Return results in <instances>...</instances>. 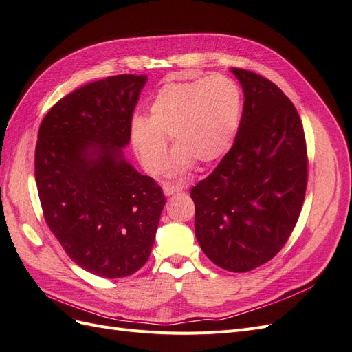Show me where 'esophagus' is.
<instances>
[{"instance_id":"esophagus-1","label":"esophagus","mask_w":352,"mask_h":352,"mask_svg":"<svg viewBox=\"0 0 352 352\" xmlns=\"http://www.w3.org/2000/svg\"><path fill=\"white\" fill-rule=\"evenodd\" d=\"M181 190H183V187L178 186V184H165L164 186L165 196H173V195H175V192H178Z\"/></svg>"}]
</instances>
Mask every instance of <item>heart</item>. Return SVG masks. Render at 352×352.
Instances as JSON below:
<instances>
[{"mask_svg":"<svg viewBox=\"0 0 352 352\" xmlns=\"http://www.w3.org/2000/svg\"><path fill=\"white\" fill-rule=\"evenodd\" d=\"M243 108L241 89L230 77L168 83L153 98L147 120L133 118V149L146 171L157 174L166 161V139H171L175 151L168 173L184 174L195 162H214L231 149Z\"/></svg>","mask_w":352,"mask_h":352,"instance_id":"b5f03b06","label":"heart"}]
</instances>
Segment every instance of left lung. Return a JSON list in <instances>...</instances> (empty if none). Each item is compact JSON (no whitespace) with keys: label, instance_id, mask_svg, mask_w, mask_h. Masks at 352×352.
I'll use <instances>...</instances> for the list:
<instances>
[{"label":"left lung","instance_id":"left-lung-1","mask_svg":"<svg viewBox=\"0 0 352 352\" xmlns=\"http://www.w3.org/2000/svg\"><path fill=\"white\" fill-rule=\"evenodd\" d=\"M231 72L244 90L240 129L190 196L201 250L225 270L250 272L274 258L296 228L309 160L301 118L285 94L257 73Z\"/></svg>","mask_w":352,"mask_h":352}]
</instances>
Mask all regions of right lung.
Instances as JSON below:
<instances>
[{"label":"right lung","instance_id":"1","mask_svg":"<svg viewBox=\"0 0 352 352\" xmlns=\"http://www.w3.org/2000/svg\"><path fill=\"white\" fill-rule=\"evenodd\" d=\"M143 74H118L61 98L43 117L35 179L45 221L90 274L124 278L151 256L165 206L156 181L124 160Z\"/></svg>","mask_w":352,"mask_h":352}]
</instances>
